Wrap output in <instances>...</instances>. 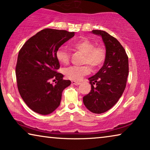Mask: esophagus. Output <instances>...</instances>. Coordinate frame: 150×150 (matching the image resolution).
I'll return each instance as SVG.
<instances>
[{
    "mask_svg": "<svg viewBox=\"0 0 150 150\" xmlns=\"http://www.w3.org/2000/svg\"><path fill=\"white\" fill-rule=\"evenodd\" d=\"M71 84H74V85H79V84H80V82H76V81H74V80H72L71 81Z\"/></svg>",
    "mask_w": 150,
    "mask_h": 150,
    "instance_id": "obj_1",
    "label": "esophagus"
}]
</instances>
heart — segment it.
Returning a JSON list of instances; mask_svg holds the SVG:
<instances>
[{"mask_svg":"<svg viewBox=\"0 0 150 150\" xmlns=\"http://www.w3.org/2000/svg\"><path fill=\"white\" fill-rule=\"evenodd\" d=\"M74 49L84 55L82 64H88L93 69H97L103 64L106 57V52L103 47H95L94 43L88 40H80L71 44ZM56 58L62 64H68L70 61V54L64 48H59L56 51ZM90 72L88 66H70L64 70V73L68 79L71 80H80L84 76Z\"/></svg>","mask_w":150,"mask_h":150,"instance_id":"obj_1","label":"heart"}]
</instances>
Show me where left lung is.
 <instances>
[{
    "label": "left lung",
    "mask_w": 150,
    "mask_h": 150,
    "mask_svg": "<svg viewBox=\"0 0 150 150\" xmlns=\"http://www.w3.org/2000/svg\"><path fill=\"white\" fill-rule=\"evenodd\" d=\"M91 33L102 38L106 57L98 72L88 78L91 90L83 97V103L91 112L101 114L111 109L122 96L129 75V58L116 38L102 30Z\"/></svg>",
    "instance_id": "1"
}]
</instances>
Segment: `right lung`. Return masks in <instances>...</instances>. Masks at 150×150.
<instances>
[{
  "label": "right lung",
  "instance_id": "obj_1",
  "mask_svg": "<svg viewBox=\"0 0 150 150\" xmlns=\"http://www.w3.org/2000/svg\"><path fill=\"white\" fill-rule=\"evenodd\" d=\"M74 32L47 28L25 42L19 52L16 68L17 88L21 98L32 110L47 115L60 105L62 92L70 85L58 73L56 51L74 36ZM51 79L57 80L55 86Z\"/></svg>",
  "mask_w": 150,
  "mask_h": 150
}]
</instances>
